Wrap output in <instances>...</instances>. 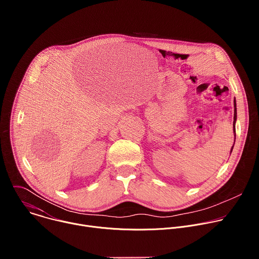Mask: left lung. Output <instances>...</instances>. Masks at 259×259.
Returning a JSON list of instances; mask_svg holds the SVG:
<instances>
[{
  "instance_id": "obj_1",
  "label": "left lung",
  "mask_w": 259,
  "mask_h": 259,
  "mask_svg": "<svg viewBox=\"0 0 259 259\" xmlns=\"http://www.w3.org/2000/svg\"><path fill=\"white\" fill-rule=\"evenodd\" d=\"M236 120H237V108H236V100H235V112H234V124H233V126H234V132H235V139H236ZM234 147V146H233ZM233 147H232V150H231V153H232V151H233Z\"/></svg>"
}]
</instances>
